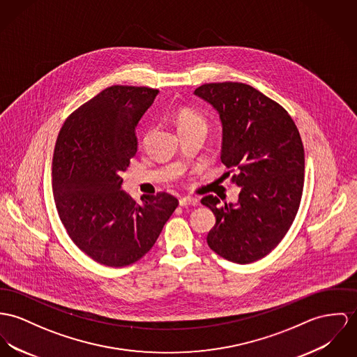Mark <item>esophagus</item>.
Instances as JSON below:
<instances>
[{
    "mask_svg": "<svg viewBox=\"0 0 357 357\" xmlns=\"http://www.w3.org/2000/svg\"><path fill=\"white\" fill-rule=\"evenodd\" d=\"M179 205L181 206H194V205H197V199L194 197H182V198H179Z\"/></svg>",
    "mask_w": 357,
    "mask_h": 357,
    "instance_id": "34e87169",
    "label": "esophagus"
}]
</instances>
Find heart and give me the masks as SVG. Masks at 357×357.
I'll return each mask as SVG.
<instances>
[{"instance_id": "heart-1", "label": "heart", "mask_w": 357, "mask_h": 357, "mask_svg": "<svg viewBox=\"0 0 357 357\" xmlns=\"http://www.w3.org/2000/svg\"><path fill=\"white\" fill-rule=\"evenodd\" d=\"M176 123H178L179 130L186 129V128H192V126H204L205 128L204 119L198 114H195L194 111L188 110V109L178 112Z\"/></svg>"}]
</instances>
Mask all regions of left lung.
Here are the masks:
<instances>
[{"instance_id": "left-lung-1", "label": "left lung", "mask_w": 357, "mask_h": 357, "mask_svg": "<svg viewBox=\"0 0 357 357\" xmlns=\"http://www.w3.org/2000/svg\"><path fill=\"white\" fill-rule=\"evenodd\" d=\"M194 95L219 114L221 162L236 169V204L201 199L216 224L206 242L220 257L251 264L268 255L298 213L304 183V149L299 130L275 100L242 82L204 84ZM229 174V172H228Z\"/></svg>"}]
</instances>
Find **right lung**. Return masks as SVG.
Instances as JSON below:
<instances>
[{
    "label": "right lung",
    "instance_id": "right-lung-1",
    "mask_svg": "<svg viewBox=\"0 0 357 357\" xmlns=\"http://www.w3.org/2000/svg\"><path fill=\"white\" fill-rule=\"evenodd\" d=\"M159 91L112 85L63 123L53 156L55 206L68 235L93 261L122 268L144 257L178 206L168 194L137 204L121 172L137 153L136 126Z\"/></svg>",
    "mask_w": 357,
    "mask_h": 357
}]
</instances>
